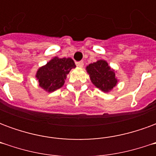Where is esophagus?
<instances>
[{
    "mask_svg": "<svg viewBox=\"0 0 156 156\" xmlns=\"http://www.w3.org/2000/svg\"><path fill=\"white\" fill-rule=\"evenodd\" d=\"M76 65L78 66V68H83V62L82 61L77 62H76Z\"/></svg>",
    "mask_w": 156,
    "mask_h": 156,
    "instance_id": "obj_1",
    "label": "esophagus"
}]
</instances>
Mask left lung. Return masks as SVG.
Returning a JSON list of instances; mask_svg holds the SVG:
<instances>
[{
    "label": "left lung",
    "instance_id": "obj_1",
    "mask_svg": "<svg viewBox=\"0 0 156 156\" xmlns=\"http://www.w3.org/2000/svg\"><path fill=\"white\" fill-rule=\"evenodd\" d=\"M92 83L104 93H109L118 84L119 79L116 77L115 69L108 65L107 61L100 59L86 67Z\"/></svg>",
    "mask_w": 156,
    "mask_h": 156
}]
</instances>
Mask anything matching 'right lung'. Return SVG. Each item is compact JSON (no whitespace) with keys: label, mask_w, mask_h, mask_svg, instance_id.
<instances>
[{"label":"right lung","mask_w":156,"mask_h":156,"mask_svg":"<svg viewBox=\"0 0 156 156\" xmlns=\"http://www.w3.org/2000/svg\"><path fill=\"white\" fill-rule=\"evenodd\" d=\"M75 68L76 65L72 58L54 57L37 69L35 77L43 90L51 93L63 86L67 75Z\"/></svg>","instance_id":"right-lung-1"}]
</instances>
